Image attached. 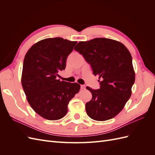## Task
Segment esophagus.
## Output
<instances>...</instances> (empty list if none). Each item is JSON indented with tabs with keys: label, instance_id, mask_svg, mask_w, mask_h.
I'll return each instance as SVG.
<instances>
[{
	"label": "esophagus",
	"instance_id": "obj_1",
	"mask_svg": "<svg viewBox=\"0 0 155 155\" xmlns=\"http://www.w3.org/2000/svg\"><path fill=\"white\" fill-rule=\"evenodd\" d=\"M85 85H81V90H83V89H85Z\"/></svg>",
	"mask_w": 155,
	"mask_h": 155
}]
</instances>
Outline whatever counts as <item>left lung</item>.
Here are the masks:
<instances>
[{"label": "left lung", "instance_id": "left-lung-1", "mask_svg": "<svg viewBox=\"0 0 155 155\" xmlns=\"http://www.w3.org/2000/svg\"><path fill=\"white\" fill-rule=\"evenodd\" d=\"M74 50L83 55L100 79L97 90L86 87L92 95L85 105L87 114L97 121L114 118L130 98L135 80L129 51L122 43L107 38L81 41Z\"/></svg>", "mask_w": 155, "mask_h": 155}]
</instances>
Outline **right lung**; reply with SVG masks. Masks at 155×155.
Segmentation results:
<instances>
[{
	"instance_id": "right-lung-1",
	"label": "right lung",
	"mask_w": 155,
	"mask_h": 155,
	"mask_svg": "<svg viewBox=\"0 0 155 155\" xmlns=\"http://www.w3.org/2000/svg\"><path fill=\"white\" fill-rule=\"evenodd\" d=\"M77 44L61 37L41 40L27 51L21 83L27 100L36 113L49 120L67 114L68 104L80 85L57 79L66 68V61Z\"/></svg>"
}]
</instances>
